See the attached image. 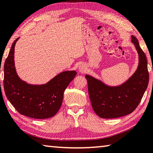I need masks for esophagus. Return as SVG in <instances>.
Instances as JSON below:
<instances>
[{"label": "esophagus", "instance_id": "esophagus-1", "mask_svg": "<svg viewBox=\"0 0 153 153\" xmlns=\"http://www.w3.org/2000/svg\"><path fill=\"white\" fill-rule=\"evenodd\" d=\"M79 70H80V71H85V69L83 68V66H79Z\"/></svg>", "mask_w": 153, "mask_h": 153}]
</instances>
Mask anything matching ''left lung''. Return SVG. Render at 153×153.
Here are the masks:
<instances>
[{"label": "left lung", "instance_id": "8db88e82", "mask_svg": "<svg viewBox=\"0 0 153 153\" xmlns=\"http://www.w3.org/2000/svg\"><path fill=\"white\" fill-rule=\"evenodd\" d=\"M131 42L139 53V65L123 84L111 87L89 75L85 76L92 108L101 118L114 119L130 114L139 105L147 88L149 75L145 53L134 36H131Z\"/></svg>", "mask_w": 153, "mask_h": 153}]
</instances>
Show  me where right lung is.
Segmentation results:
<instances>
[{"label": "right lung", "mask_w": 153, "mask_h": 153, "mask_svg": "<svg viewBox=\"0 0 153 153\" xmlns=\"http://www.w3.org/2000/svg\"><path fill=\"white\" fill-rule=\"evenodd\" d=\"M18 40L12 45L4 62L3 84L6 96L21 115L40 119L52 117L60 108L64 92L76 71H64L46 84H28L19 78L15 70L14 46Z\"/></svg>", "instance_id": "1"}]
</instances>
